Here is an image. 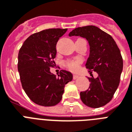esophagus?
Returning <instances> with one entry per match:
<instances>
[{
	"label": "esophagus",
	"instance_id": "34e87169",
	"mask_svg": "<svg viewBox=\"0 0 132 132\" xmlns=\"http://www.w3.org/2000/svg\"><path fill=\"white\" fill-rule=\"evenodd\" d=\"M79 77V75H73V79H77Z\"/></svg>",
	"mask_w": 132,
	"mask_h": 132
}]
</instances>
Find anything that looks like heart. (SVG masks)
Wrapping results in <instances>:
<instances>
[{"label": "heart", "mask_w": 132, "mask_h": 132, "mask_svg": "<svg viewBox=\"0 0 132 132\" xmlns=\"http://www.w3.org/2000/svg\"><path fill=\"white\" fill-rule=\"evenodd\" d=\"M81 61L79 60H68L66 62V66L69 70L72 71H75L78 69L79 65L80 64Z\"/></svg>", "instance_id": "b5f03b06"}]
</instances>
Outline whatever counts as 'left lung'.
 Here are the masks:
<instances>
[{"label":"left lung","instance_id":"obj_1","mask_svg":"<svg viewBox=\"0 0 132 132\" xmlns=\"http://www.w3.org/2000/svg\"><path fill=\"white\" fill-rule=\"evenodd\" d=\"M86 38L90 45V55L86 67L92 77L88 90L80 92L86 105L98 108L106 105L112 98L120 83L123 62L117 43L112 37L95 26H86L73 29L69 36ZM92 71L97 72L94 78Z\"/></svg>","mask_w":132,"mask_h":132}]
</instances>
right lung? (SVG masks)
<instances>
[{
  "label": "right lung",
  "mask_w": 132,
  "mask_h": 132,
  "mask_svg": "<svg viewBox=\"0 0 132 132\" xmlns=\"http://www.w3.org/2000/svg\"><path fill=\"white\" fill-rule=\"evenodd\" d=\"M67 29H48L32 34L18 53V70L23 90L31 100L42 106H53L62 100L64 87L72 75L62 70L58 77L50 71L54 66L56 44Z\"/></svg>",
  "instance_id": "right-lung-1"
}]
</instances>
